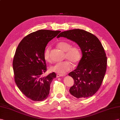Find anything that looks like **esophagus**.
Segmentation results:
<instances>
[{
  "instance_id": "34e87169",
  "label": "esophagus",
  "mask_w": 120,
  "mask_h": 120,
  "mask_svg": "<svg viewBox=\"0 0 120 120\" xmlns=\"http://www.w3.org/2000/svg\"><path fill=\"white\" fill-rule=\"evenodd\" d=\"M65 75L64 74H57V77H63Z\"/></svg>"
}]
</instances>
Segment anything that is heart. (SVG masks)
Returning <instances> with one entry per match:
<instances>
[{"instance_id":"heart-1","label":"heart","mask_w":120,"mask_h":120,"mask_svg":"<svg viewBox=\"0 0 120 120\" xmlns=\"http://www.w3.org/2000/svg\"><path fill=\"white\" fill-rule=\"evenodd\" d=\"M71 44L67 42H60L58 44V47L62 51L65 52V58L73 64H76L81 59V52L78 47L76 46L71 47ZM50 47H47L44 53V59L46 61H50ZM72 68L71 63L68 61L62 62L57 63L51 66V71L60 74H64L69 71Z\"/></svg>"}]
</instances>
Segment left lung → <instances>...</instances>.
I'll use <instances>...</instances> for the list:
<instances>
[{"label":"left lung","instance_id":"1","mask_svg":"<svg viewBox=\"0 0 120 120\" xmlns=\"http://www.w3.org/2000/svg\"><path fill=\"white\" fill-rule=\"evenodd\" d=\"M60 37L77 43L82 55L76 69L68 74L74 81L70 93L77 98L92 96L100 88L107 69V58L101 42L93 34L80 29L61 32L57 38Z\"/></svg>","mask_w":120,"mask_h":120}]
</instances>
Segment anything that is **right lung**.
<instances>
[{
	"instance_id": "right-lung-1",
	"label": "right lung",
	"mask_w": 120,
	"mask_h": 120,
	"mask_svg": "<svg viewBox=\"0 0 120 120\" xmlns=\"http://www.w3.org/2000/svg\"><path fill=\"white\" fill-rule=\"evenodd\" d=\"M60 30H40L27 35L17 47L13 60V69L17 86L23 94L34 101H42L48 97L55 72L45 77L47 70L44 53L50 41Z\"/></svg>"
}]
</instances>
